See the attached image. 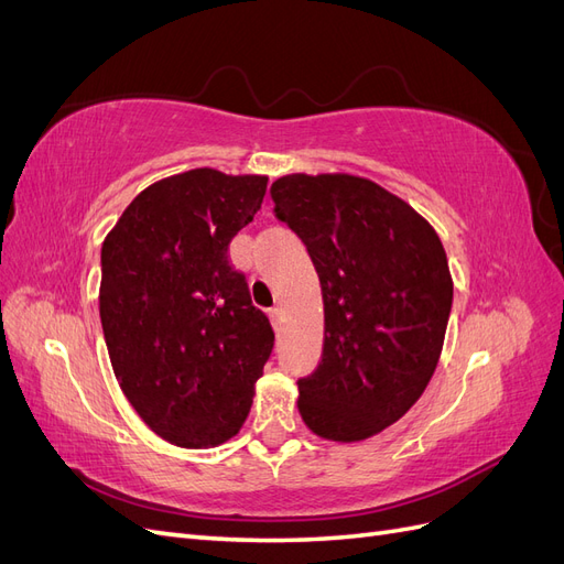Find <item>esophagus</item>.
<instances>
[{
  "mask_svg": "<svg viewBox=\"0 0 564 564\" xmlns=\"http://www.w3.org/2000/svg\"><path fill=\"white\" fill-rule=\"evenodd\" d=\"M268 315H270V322H272V327H275V329H280V324H282V315H284V313H282V308H272V311H270Z\"/></svg>",
  "mask_w": 564,
  "mask_h": 564,
  "instance_id": "esophagus-1",
  "label": "esophagus"
}]
</instances>
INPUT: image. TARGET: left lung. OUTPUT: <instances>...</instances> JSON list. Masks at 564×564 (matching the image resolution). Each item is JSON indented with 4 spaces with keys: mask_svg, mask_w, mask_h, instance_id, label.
Masks as SVG:
<instances>
[{
    "mask_svg": "<svg viewBox=\"0 0 564 564\" xmlns=\"http://www.w3.org/2000/svg\"><path fill=\"white\" fill-rule=\"evenodd\" d=\"M270 195L308 249L324 303L322 362L299 381V414L324 440H367L414 406L437 367L454 296L445 247L369 178L289 174Z\"/></svg>",
    "mask_w": 564,
    "mask_h": 564,
    "instance_id": "left-lung-1",
    "label": "left lung"
}]
</instances>
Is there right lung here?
<instances>
[{"mask_svg":"<svg viewBox=\"0 0 564 564\" xmlns=\"http://www.w3.org/2000/svg\"><path fill=\"white\" fill-rule=\"evenodd\" d=\"M268 176L191 169L148 185L100 249L98 308L119 388L185 449L240 433L275 334L228 259Z\"/></svg>","mask_w":564,"mask_h":564,"instance_id":"1","label":"right lung"}]
</instances>
